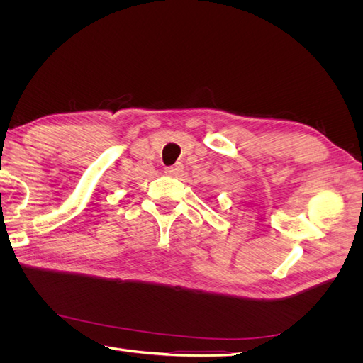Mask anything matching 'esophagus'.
Segmentation results:
<instances>
[{"label":"esophagus","mask_w":363,"mask_h":363,"mask_svg":"<svg viewBox=\"0 0 363 363\" xmlns=\"http://www.w3.org/2000/svg\"><path fill=\"white\" fill-rule=\"evenodd\" d=\"M180 171H182V164H180V163L174 164V167H168V168H164V172H167L168 175H177Z\"/></svg>","instance_id":"esophagus-1"}]
</instances>
